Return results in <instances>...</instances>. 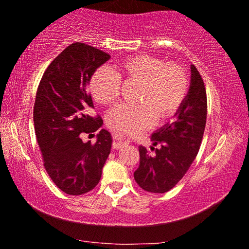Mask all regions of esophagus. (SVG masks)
Segmentation results:
<instances>
[{
    "instance_id": "obj_1",
    "label": "esophagus",
    "mask_w": 249,
    "mask_h": 249,
    "mask_svg": "<svg viewBox=\"0 0 249 249\" xmlns=\"http://www.w3.org/2000/svg\"><path fill=\"white\" fill-rule=\"evenodd\" d=\"M129 142H124V141H114L113 144H112V147H113L114 149H120L122 147H124L125 145H128Z\"/></svg>"
}]
</instances>
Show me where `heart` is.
Masks as SVG:
<instances>
[{
    "label": "heart",
    "instance_id": "heart-1",
    "mask_svg": "<svg viewBox=\"0 0 249 249\" xmlns=\"http://www.w3.org/2000/svg\"><path fill=\"white\" fill-rule=\"evenodd\" d=\"M121 81L137 83L135 101L138 104H121L108 112L107 124L124 136L144 130L154 122L177 113L186 100L189 77L178 63H165L160 57L138 54L122 60L112 71L102 67L90 79L94 100L102 105H111L119 98Z\"/></svg>",
    "mask_w": 249,
    "mask_h": 249
}]
</instances>
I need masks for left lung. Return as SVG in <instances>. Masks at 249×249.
I'll use <instances>...</instances> for the list:
<instances>
[{"mask_svg":"<svg viewBox=\"0 0 249 249\" xmlns=\"http://www.w3.org/2000/svg\"><path fill=\"white\" fill-rule=\"evenodd\" d=\"M190 69L188 94L175 114V121L152 135L151 151L154 154L139 146L141 161L134 177L146 192L163 194L172 189L188 171L199 151L206 124V89L196 67L192 66Z\"/></svg>","mask_w":249,"mask_h":249,"instance_id":"1","label":"left lung"}]
</instances>
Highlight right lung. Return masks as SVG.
Here are the masks:
<instances>
[{"instance_id": "right-lung-1", "label": "right lung", "mask_w": 249, "mask_h": 249, "mask_svg": "<svg viewBox=\"0 0 249 249\" xmlns=\"http://www.w3.org/2000/svg\"><path fill=\"white\" fill-rule=\"evenodd\" d=\"M108 59L107 53L87 44H71L47 67L37 88L34 124L44 166L68 195L94 189L111 152V134L105 129L95 144L81 139L103 124L100 115L88 114L94 104L87 86L95 70Z\"/></svg>"}]
</instances>
